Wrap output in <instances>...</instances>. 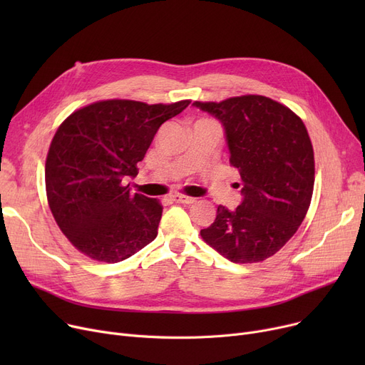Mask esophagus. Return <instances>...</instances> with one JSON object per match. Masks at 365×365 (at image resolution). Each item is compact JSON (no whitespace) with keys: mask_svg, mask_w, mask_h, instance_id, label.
Here are the masks:
<instances>
[{"mask_svg":"<svg viewBox=\"0 0 365 365\" xmlns=\"http://www.w3.org/2000/svg\"><path fill=\"white\" fill-rule=\"evenodd\" d=\"M171 198H173V201L180 202V204H194L197 201V198H194V197H187V195H182V194L173 195Z\"/></svg>","mask_w":365,"mask_h":365,"instance_id":"1","label":"esophagus"}]
</instances>
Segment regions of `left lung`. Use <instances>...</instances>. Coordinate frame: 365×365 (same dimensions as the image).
Masks as SVG:
<instances>
[{"label":"left lung","instance_id":"1","mask_svg":"<svg viewBox=\"0 0 365 365\" xmlns=\"http://www.w3.org/2000/svg\"><path fill=\"white\" fill-rule=\"evenodd\" d=\"M194 106L223 124L244 195L235 212L219 205L201 238L234 263L263 262L296 234L311 205L315 160L308 130L290 108L260 94Z\"/></svg>","mask_w":365,"mask_h":365}]
</instances>
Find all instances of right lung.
Instances as JSON below:
<instances>
[{"instance_id":"right-lung-1","label":"right lung","mask_w":365,"mask_h":365,"mask_svg":"<svg viewBox=\"0 0 365 365\" xmlns=\"http://www.w3.org/2000/svg\"><path fill=\"white\" fill-rule=\"evenodd\" d=\"M189 103L99 101L59 125L46 160V192L57 226L76 250L117 263L155 240L163 205L131 195L124 179L138 176L161 124Z\"/></svg>"}]
</instances>
